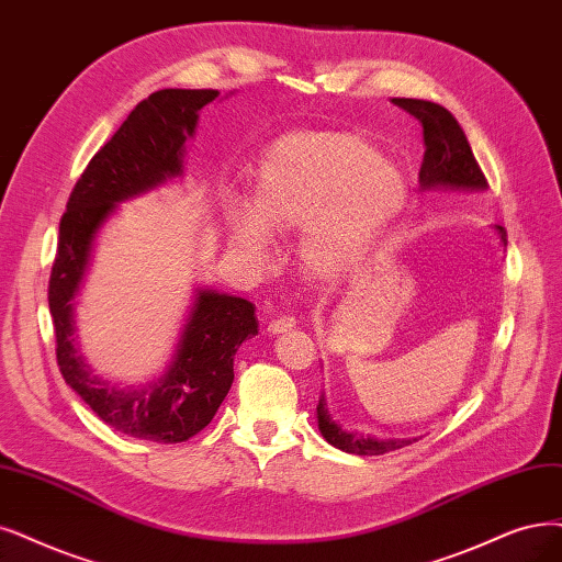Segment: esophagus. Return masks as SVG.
Listing matches in <instances>:
<instances>
[{
	"label": "esophagus",
	"mask_w": 562,
	"mask_h": 562,
	"mask_svg": "<svg viewBox=\"0 0 562 562\" xmlns=\"http://www.w3.org/2000/svg\"><path fill=\"white\" fill-rule=\"evenodd\" d=\"M294 326H296V319H294L292 315H280V317L268 322V330H270V334H284V330L294 328Z\"/></svg>",
	"instance_id": "esophagus-1"
}]
</instances>
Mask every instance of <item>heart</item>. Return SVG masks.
Returning <instances> with one entry per match:
<instances>
[{
    "mask_svg": "<svg viewBox=\"0 0 562 562\" xmlns=\"http://www.w3.org/2000/svg\"><path fill=\"white\" fill-rule=\"evenodd\" d=\"M407 201V180L363 136L301 132L270 145L252 207H228V236L252 259L268 255V234L303 226L299 255L307 273L334 280L357 263Z\"/></svg>",
    "mask_w": 562,
    "mask_h": 562,
    "instance_id": "b5f03b06",
    "label": "heart"
}]
</instances>
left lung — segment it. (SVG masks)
Instances as JSON below:
<instances>
[{
    "label": "left lung",
    "instance_id": "1",
    "mask_svg": "<svg viewBox=\"0 0 562 562\" xmlns=\"http://www.w3.org/2000/svg\"><path fill=\"white\" fill-rule=\"evenodd\" d=\"M391 101L396 103L398 109L417 117L424 127L426 153H424V164L419 171V182L424 190H430V187H438V184L463 187V190H486V178L472 155V148L465 138V132L461 130L459 120H456L445 106H440V103H432V101L405 99V97H396ZM497 232H501L503 245H507L505 228L497 226ZM317 422L326 442L347 453L382 456L386 451H396L412 445V440H378V438H363V435L342 430L334 419H330L324 393L319 396V405H317Z\"/></svg>",
    "mask_w": 562,
    "mask_h": 562
}]
</instances>
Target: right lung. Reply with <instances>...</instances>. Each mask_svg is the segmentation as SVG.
Returning <instances> with one entry per match:
<instances>
[{
    "instance_id": "1",
    "label": "right lung",
    "mask_w": 562,
    "mask_h": 562,
    "mask_svg": "<svg viewBox=\"0 0 562 562\" xmlns=\"http://www.w3.org/2000/svg\"><path fill=\"white\" fill-rule=\"evenodd\" d=\"M217 94L171 88L143 99L80 173L59 220L48 282L59 372L101 422L138 440L176 445L213 422L232 389L240 342L259 334L255 305L201 289L169 372L145 389H120L99 380L76 351L71 301L103 220L117 201L180 173L182 145L194 134L196 113Z\"/></svg>"
}]
</instances>
